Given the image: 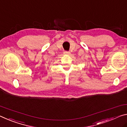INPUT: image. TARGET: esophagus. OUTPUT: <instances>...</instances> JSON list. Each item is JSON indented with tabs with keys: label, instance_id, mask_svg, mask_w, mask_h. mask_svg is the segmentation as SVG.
<instances>
[{
	"label": "esophagus",
	"instance_id": "34e87169",
	"mask_svg": "<svg viewBox=\"0 0 127 127\" xmlns=\"http://www.w3.org/2000/svg\"><path fill=\"white\" fill-rule=\"evenodd\" d=\"M64 53L65 54V55H70V52L69 51H66L64 52Z\"/></svg>",
	"mask_w": 127,
	"mask_h": 127
}]
</instances>
